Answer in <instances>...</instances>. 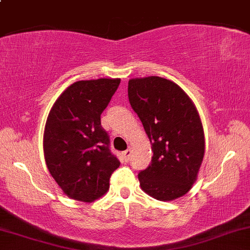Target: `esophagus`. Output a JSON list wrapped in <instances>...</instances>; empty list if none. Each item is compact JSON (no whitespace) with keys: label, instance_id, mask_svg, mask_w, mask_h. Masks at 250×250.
I'll return each mask as SVG.
<instances>
[{"label":"esophagus","instance_id":"obj_1","mask_svg":"<svg viewBox=\"0 0 250 250\" xmlns=\"http://www.w3.org/2000/svg\"><path fill=\"white\" fill-rule=\"evenodd\" d=\"M130 157H131V149L128 148L127 150L123 151V158H125V162H129L130 161Z\"/></svg>","mask_w":250,"mask_h":250}]
</instances>
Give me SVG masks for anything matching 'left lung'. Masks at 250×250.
Returning a JSON list of instances; mask_svg holds the SVG:
<instances>
[{"mask_svg": "<svg viewBox=\"0 0 250 250\" xmlns=\"http://www.w3.org/2000/svg\"><path fill=\"white\" fill-rule=\"evenodd\" d=\"M128 98L154 152L138 173L142 190L169 201L190 191L205 152L203 125L194 104L172 81L161 77L131 79Z\"/></svg>", "mask_w": 250, "mask_h": 250, "instance_id": "1", "label": "left lung"}]
</instances>
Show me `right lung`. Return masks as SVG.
Returning a JSON list of instances; mask_svg holds the SVG:
<instances>
[{"label": "right lung", "instance_id": "add662e5", "mask_svg": "<svg viewBox=\"0 0 250 250\" xmlns=\"http://www.w3.org/2000/svg\"><path fill=\"white\" fill-rule=\"evenodd\" d=\"M120 79L81 80L72 83L51 108L44 130L47 169L66 195L91 201L109 188L120 161L110 151L101 114Z\"/></svg>", "mask_w": 250, "mask_h": 250}]
</instances>
